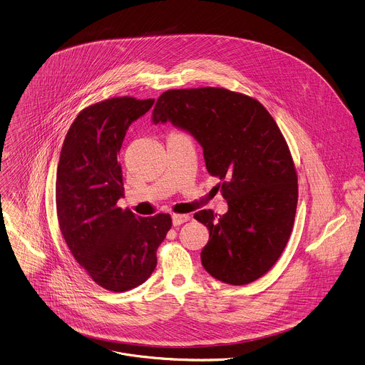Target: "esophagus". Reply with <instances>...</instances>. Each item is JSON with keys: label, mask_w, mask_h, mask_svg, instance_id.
Segmentation results:
<instances>
[{"label": "esophagus", "mask_w": 365, "mask_h": 365, "mask_svg": "<svg viewBox=\"0 0 365 365\" xmlns=\"http://www.w3.org/2000/svg\"><path fill=\"white\" fill-rule=\"evenodd\" d=\"M172 220H173V226H180L182 223H186L190 220V216L189 215H179V213H175L172 216Z\"/></svg>", "instance_id": "esophagus-1"}]
</instances>
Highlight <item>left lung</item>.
<instances>
[{"instance_id":"8db88e82","label":"left lung","mask_w":365,"mask_h":365,"mask_svg":"<svg viewBox=\"0 0 365 365\" xmlns=\"http://www.w3.org/2000/svg\"><path fill=\"white\" fill-rule=\"evenodd\" d=\"M168 120L202 145L229 206L223 216L195 213L210 235L203 267L227 284L256 282L282 256L297 209V172L280 128L257 99L213 86L163 92L153 123Z\"/></svg>"}]
</instances>
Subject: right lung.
<instances>
[{
  "instance_id": "obj_1",
  "label": "right lung",
  "mask_w": 365,
  "mask_h": 365,
  "mask_svg": "<svg viewBox=\"0 0 365 365\" xmlns=\"http://www.w3.org/2000/svg\"><path fill=\"white\" fill-rule=\"evenodd\" d=\"M153 102L116 96L83 108L59 156L55 202L61 233L88 276L115 293L135 289L150 277L156 250L172 227L168 213L140 217L118 206L123 196L118 162L123 138Z\"/></svg>"
}]
</instances>
